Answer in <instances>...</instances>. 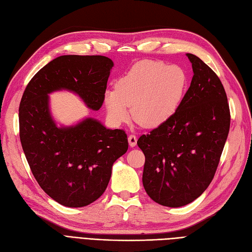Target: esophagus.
Returning <instances> with one entry per match:
<instances>
[{
	"label": "esophagus",
	"mask_w": 252,
	"mask_h": 252,
	"mask_svg": "<svg viewBox=\"0 0 252 252\" xmlns=\"http://www.w3.org/2000/svg\"><path fill=\"white\" fill-rule=\"evenodd\" d=\"M127 140H128L129 147L134 148L135 145L137 144V137H136L135 135H129V136H128V138H127Z\"/></svg>",
	"instance_id": "34e87169"
}]
</instances>
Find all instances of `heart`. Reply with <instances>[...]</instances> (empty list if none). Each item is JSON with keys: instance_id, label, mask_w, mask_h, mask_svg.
Wrapping results in <instances>:
<instances>
[{"instance_id": "1", "label": "heart", "mask_w": 252, "mask_h": 252, "mask_svg": "<svg viewBox=\"0 0 252 252\" xmlns=\"http://www.w3.org/2000/svg\"><path fill=\"white\" fill-rule=\"evenodd\" d=\"M188 88V73L181 67L141 61L117 80L116 89L105 91L104 105L113 125L126 123L132 107L135 121L155 128L175 116Z\"/></svg>"}]
</instances>
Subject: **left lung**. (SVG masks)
I'll return each mask as SVG.
<instances>
[{
    "instance_id": "obj_1",
    "label": "left lung",
    "mask_w": 252,
    "mask_h": 252,
    "mask_svg": "<svg viewBox=\"0 0 252 252\" xmlns=\"http://www.w3.org/2000/svg\"><path fill=\"white\" fill-rule=\"evenodd\" d=\"M186 56L193 76L179 110L137 141L145 156L143 188L152 200L167 207L188 205L205 191L230 126L220 78L198 56Z\"/></svg>"
}]
</instances>
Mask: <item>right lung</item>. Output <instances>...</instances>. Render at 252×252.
Listing matches in <instances>:
<instances>
[{"instance_id": "right-lung-1", "label": "right lung", "mask_w": 252, "mask_h": 252, "mask_svg": "<svg viewBox=\"0 0 252 252\" xmlns=\"http://www.w3.org/2000/svg\"><path fill=\"white\" fill-rule=\"evenodd\" d=\"M113 66L102 55H62L40 69L23 94L19 121L24 154L42 189L63 206L83 207L98 199L128 143L123 129L107 128L92 117L59 126L49 94L70 91L98 111Z\"/></svg>"}]
</instances>
